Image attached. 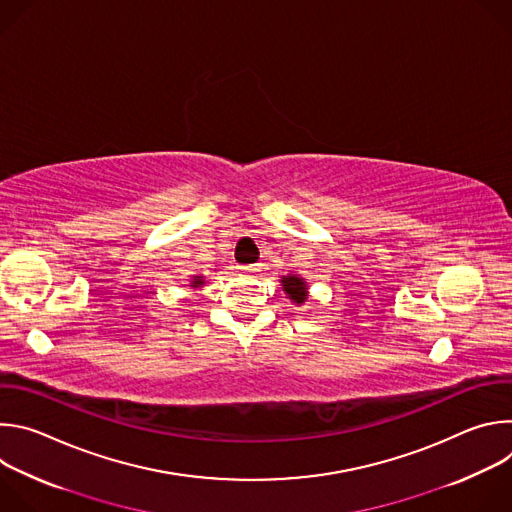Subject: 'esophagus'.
<instances>
[{"instance_id":"esophagus-1","label":"esophagus","mask_w":512,"mask_h":512,"mask_svg":"<svg viewBox=\"0 0 512 512\" xmlns=\"http://www.w3.org/2000/svg\"><path fill=\"white\" fill-rule=\"evenodd\" d=\"M247 269H253V267H247Z\"/></svg>"}]
</instances>
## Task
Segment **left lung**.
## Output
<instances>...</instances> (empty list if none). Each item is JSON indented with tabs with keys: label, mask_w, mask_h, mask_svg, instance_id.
Here are the masks:
<instances>
[{
	"label": "left lung",
	"mask_w": 512,
	"mask_h": 512,
	"mask_svg": "<svg viewBox=\"0 0 512 512\" xmlns=\"http://www.w3.org/2000/svg\"><path fill=\"white\" fill-rule=\"evenodd\" d=\"M281 285H283L285 296L294 304L300 306V304H304L308 300V283L300 275H294V273L283 275L281 277Z\"/></svg>",
	"instance_id": "1"
}]
</instances>
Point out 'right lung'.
<instances>
[{
    "label": "right lung",
    "mask_w": 512,
    "mask_h": 512,
    "mask_svg": "<svg viewBox=\"0 0 512 512\" xmlns=\"http://www.w3.org/2000/svg\"><path fill=\"white\" fill-rule=\"evenodd\" d=\"M202 285H204V277L202 275H194L192 281H190V287L196 289V287H202Z\"/></svg>",
    "instance_id": "add662e5"
}]
</instances>
